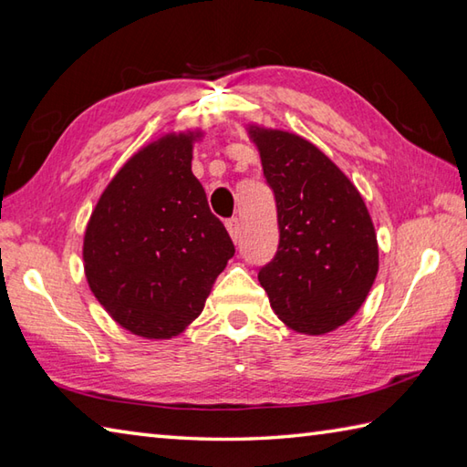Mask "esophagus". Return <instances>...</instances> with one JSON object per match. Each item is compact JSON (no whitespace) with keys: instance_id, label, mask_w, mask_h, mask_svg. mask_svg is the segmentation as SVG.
I'll use <instances>...</instances> for the list:
<instances>
[{"instance_id":"1","label":"esophagus","mask_w":467,"mask_h":467,"mask_svg":"<svg viewBox=\"0 0 467 467\" xmlns=\"http://www.w3.org/2000/svg\"><path fill=\"white\" fill-rule=\"evenodd\" d=\"M225 227H227V232H230V235H232V240H234V242L240 240L242 223H240V220H237V217H232V220H227V222H225Z\"/></svg>"}]
</instances>
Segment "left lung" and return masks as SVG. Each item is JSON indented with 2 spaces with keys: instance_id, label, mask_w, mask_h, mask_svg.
Wrapping results in <instances>:
<instances>
[{
  "instance_id": "obj_1",
  "label": "left lung",
  "mask_w": 467,
  "mask_h": 467,
  "mask_svg": "<svg viewBox=\"0 0 467 467\" xmlns=\"http://www.w3.org/2000/svg\"><path fill=\"white\" fill-rule=\"evenodd\" d=\"M278 212L280 242L258 280L278 318L325 335L363 306L379 270L363 197L332 161L298 135L250 129Z\"/></svg>"
}]
</instances>
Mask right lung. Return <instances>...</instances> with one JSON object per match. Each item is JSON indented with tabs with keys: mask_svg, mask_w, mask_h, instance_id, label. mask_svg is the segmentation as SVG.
<instances>
[{
	"mask_svg": "<svg viewBox=\"0 0 467 467\" xmlns=\"http://www.w3.org/2000/svg\"><path fill=\"white\" fill-rule=\"evenodd\" d=\"M193 135L132 155L99 199L84 234L94 296L132 335L171 338L202 314L235 247L192 173Z\"/></svg>",
	"mask_w": 467,
	"mask_h": 467,
	"instance_id": "add662e5",
	"label": "right lung"
}]
</instances>
